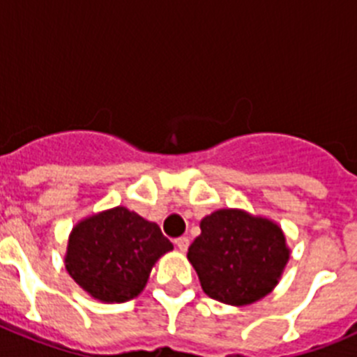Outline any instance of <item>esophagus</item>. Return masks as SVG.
Segmentation results:
<instances>
[{"mask_svg":"<svg viewBox=\"0 0 357 357\" xmlns=\"http://www.w3.org/2000/svg\"><path fill=\"white\" fill-rule=\"evenodd\" d=\"M175 245H176V248H178V250L185 252V250H188V247H189V239L184 238V236H182V238H176Z\"/></svg>","mask_w":357,"mask_h":357,"instance_id":"34e87169","label":"esophagus"}]
</instances>
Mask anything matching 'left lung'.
<instances>
[{
	"label": "left lung",
	"instance_id": "1",
	"mask_svg": "<svg viewBox=\"0 0 357 357\" xmlns=\"http://www.w3.org/2000/svg\"><path fill=\"white\" fill-rule=\"evenodd\" d=\"M188 250L202 289L214 301L248 305L272 291L289 259L279 225L241 209H220L200 222Z\"/></svg>",
	"mask_w": 357,
	"mask_h": 357
}]
</instances>
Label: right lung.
I'll list each match as a JSON object with an SVG mask.
<instances>
[{"instance_id": "add662e5", "label": "right lung", "mask_w": 357, "mask_h": 357, "mask_svg": "<svg viewBox=\"0 0 357 357\" xmlns=\"http://www.w3.org/2000/svg\"><path fill=\"white\" fill-rule=\"evenodd\" d=\"M173 250L159 225L127 207L102 211L73 227L66 270L93 298L107 304L139 295L160 255Z\"/></svg>"}]
</instances>
